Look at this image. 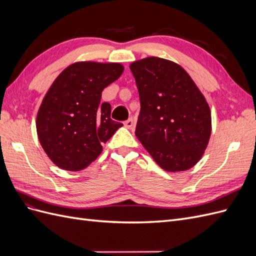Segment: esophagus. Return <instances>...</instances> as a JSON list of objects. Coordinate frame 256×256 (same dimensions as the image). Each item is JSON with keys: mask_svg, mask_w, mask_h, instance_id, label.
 <instances>
[{"mask_svg": "<svg viewBox=\"0 0 256 256\" xmlns=\"http://www.w3.org/2000/svg\"><path fill=\"white\" fill-rule=\"evenodd\" d=\"M124 125H125V127L128 128V129L132 128V126H134V120H132V118H128L127 120L124 122Z\"/></svg>", "mask_w": 256, "mask_h": 256, "instance_id": "obj_1", "label": "esophagus"}]
</instances>
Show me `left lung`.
<instances>
[{
    "instance_id": "obj_1",
    "label": "left lung",
    "mask_w": 256,
    "mask_h": 256,
    "mask_svg": "<svg viewBox=\"0 0 256 256\" xmlns=\"http://www.w3.org/2000/svg\"><path fill=\"white\" fill-rule=\"evenodd\" d=\"M141 102L136 136L168 172L194 166L209 142L212 113L188 72L172 60L150 56L130 64Z\"/></svg>"
}]
</instances>
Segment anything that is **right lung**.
<instances>
[{
    "instance_id": "right-lung-1",
    "label": "right lung",
    "mask_w": 256,
    "mask_h": 256,
    "mask_svg": "<svg viewBox=\"0 0 256 256\" xmlns=\"http://www.w3.org/2000/svg\"><path fill=\"white\" fill-rule=\"evenodd\" d=\"M122 72L118 63L76 62L54 80L36 118L38 140L54 164L72 172L88 168L122 126L111 120V104L100 102Z\"/></svg>"
}]
</instances>
